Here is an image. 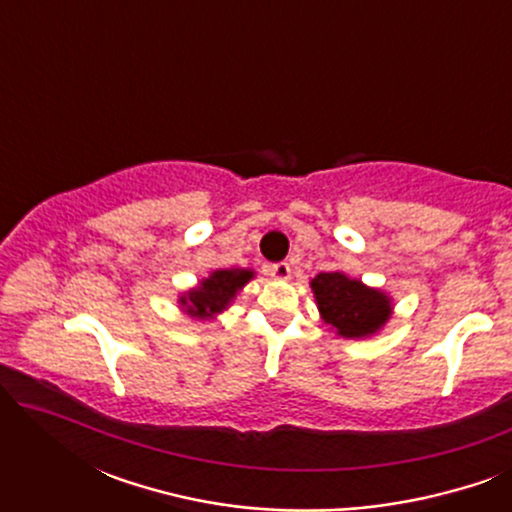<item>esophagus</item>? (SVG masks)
I'll return each instance as SVG.
<instances>
[{"mask_svg": "<svg viewBox=\"0 0 512 512\" xmlns=\"http://www.w3.org/2000/svg\"><path fill=\"white\" fill-rule=\"evenodd\" d=\"M268 272L275 279H289L291 277V265L286 263V261H282V263H272L270 268H268Z\"/></svg>", "mask_w": 512, "mask_h": 512, "instance_id": "obj_1", "label": "esophagus"}]
</instances>
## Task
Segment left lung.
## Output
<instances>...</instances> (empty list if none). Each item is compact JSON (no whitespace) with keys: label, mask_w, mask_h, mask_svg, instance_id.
I'll list each match as a JSON object with an SVG mask.
<instances>
[{"label":"left lung","mask_w":512,"mask_h":512,"mask_svg":"<svg viewBox=\"0 0 512 512\" xmlns=\"http://www.w3.org/2000/svg\"><path fill=\"white\" fill-rule=\"evenodd\" d=\"M321 319L342 338H366L380 331L391 317V300L342 272H319L312 279Z\"/></svg>","instance_id":"8db88e82"}]
</instances>
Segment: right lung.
Segmentation results:
<instances>
[{
  "instance_id": "right-lung-1",
  "label": "right lung",
  "mask_w": 512,
  "mask_h": 512,
  "mask_svg": "<svg viewBox=\"0 0 512 512\" xmlns=\"http://www.w3.org/2000/svg\"><path fill=\"white\" fill-rule=\"evenodd\" d=\"M254 277L251 270H216L207 279H202L198 289L181 296L179 303L186 307L191 317L207 319L226 310L235 293Z\"/></svg>"
}]
</instances>
